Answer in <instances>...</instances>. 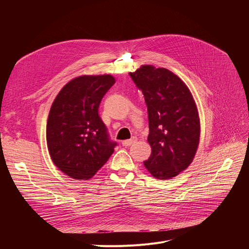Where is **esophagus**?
Masks as SVG:
<instances>
[{
  "mask_svg": "<svg viewBox=\"0 0 249 249\" xmlns=\"http://www.w3.org/2000/svg\"><path fill=\"white\" fill-rule=\"evenodd\" d=\"M137 141V138L136 137H132L131 139H128V140H124L122 141V145L123 146H130L134 144V143Z\"/></svg>",
  "mask_w": 249,
  "mask_h": 249,
  "instance_id": "obj_1",
  "label": "esophagus"
}]
</instances>
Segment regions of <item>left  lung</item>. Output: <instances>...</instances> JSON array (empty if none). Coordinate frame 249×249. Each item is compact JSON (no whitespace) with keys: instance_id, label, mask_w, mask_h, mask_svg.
Instances as JSON below:
<instances>
[{"instance_id":"1","label":"left lung","mask_w":249,"mask_h":249,"mask_svg":"<svg viewBox=\"0 0 249 249\" xmlns=\"http://www.w3.org/2000/svg\"><path fill=\"white\" fill-rule=\"evenodd\" d=\"M144 96L151 154L144 166L152 177L168 179L193 162L200 142V117L190 89L173 71L143 64L130 72Z\"/></svg>"}]
</instances>
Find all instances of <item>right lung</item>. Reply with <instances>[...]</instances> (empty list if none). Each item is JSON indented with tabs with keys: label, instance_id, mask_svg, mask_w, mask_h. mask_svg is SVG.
<instances>
[{
	"label": "right lung",
	"instance_id": "right-lung-1",
	"mask_svg": "<svg viewBox=\"0 0 249 249\" xmlns=\"http://www.w3.org/2000/svg\"><path fill=\"white\" fill-rule=\"evenodd\" d=\"M115 82L111 74L76 76L51 105L47 148L55 166L74 179L93 178L114 152L116 142L110 141L98 109Z\"/></svg>",
	"mask_w": 249,
	"mask_h": 249
}]
</instances>
